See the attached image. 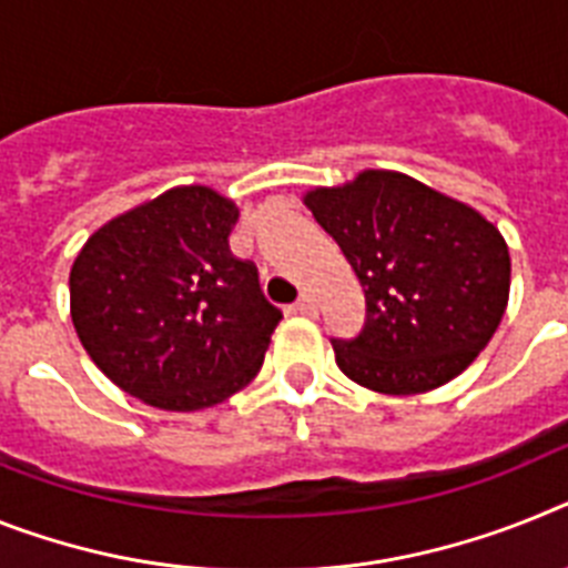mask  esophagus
<instances>
[{
	"mask_svg": "<svg viewBox=\"0 0 568 568\" xmlns=\"http://www.w3.org/2000/svg\"><path fill=\"white\" fill-rule=\"evenodd\" d=\"M294 308H297L300 314H314V312H317V303H314L312 294L303 292V294H300V297H297V303H294Z\"/></svg>",
	"mask_w": 568,
	"mask_h": 568,
	"instance_id": "esophagus-1",
	"label": "esophagus"
}]
</instances>
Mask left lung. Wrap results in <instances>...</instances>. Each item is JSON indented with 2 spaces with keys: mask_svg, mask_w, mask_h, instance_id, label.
<instances>
[{
  "mask_svg": "<svg viewBox=\"0 0 568 568\" xmlns=\"http://www.w3.org/2000/svg\"><path fill=\"white\" fill-rule=\"evenodd\" d=\"M303 204L364 285V328L352 341H332L346 378L373 393L416 395L474 364L511 288V256L497 225L395 170L312 187Z\"/></svg>",
  "mask_w": 568,
  "mask_h": 568,
  "instance_id": "obj_1",
  "label": "left lung"
}]
</instances>
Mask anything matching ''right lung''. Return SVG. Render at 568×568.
Listing matches in <instances>:
<instances>
[{"label": "right lung", "mask_w": 568, "mask_h": 568, "mask_svg": "<svg viewBox=\"0 0 568 568\" xmlns=\"http://www.w3.org/2000/svg\"><path fill=\"white\" fill-rule=\"evenodd\" d=\"M240 207L204 184L138 204L71 265V323L98 369L150 407L193 413L247 387L276 323L256 265L231 254Z\"/></svg>", "instance_id": "add662e5"}]
</instances>
